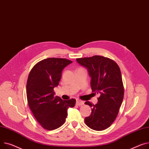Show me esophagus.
Listing matches in <instances>:
<instances>
[{"label": "esophagus", "instance_id": "obj_1", "mask_svg": "<svg viewBox=\"0 0 149 149\" xmlns=\"http://www.w3.org/2000/svg\"><path fill=\"white\" fill-rule=\"evenodd\" d=\"M84 102L81 101V100H77L76 102V105H78V106H81L83 105H84Z\"/></svg>", "mask_w": 149, "mask_h": 149}]
</instances>
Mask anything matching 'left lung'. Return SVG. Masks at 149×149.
Segmentation results:
<instances>
[{
  "label": "left lung",
  "mask_w": 149,
  "mask_h": 149,
  "mask_svg": "<svg viewBox=\"0 0 149 149\" xmlns=\"http://www.w3.org/2000/svg\"><path fill=\"white\" fill-rule=\"evenodd\" d=\"M76 61L87 69L91 78L92 92L100 95L96 104L85 102L92 107L91 114L85 118V123L93 130H104L115 120L123 100L120 69L111 59L101 56L79 58Z\"/></svg>",
  "instance_id": "left-lung-1"
}]
</instances>
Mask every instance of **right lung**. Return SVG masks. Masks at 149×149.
<instances>
[{
	"label": "right lung",
	"mask_w": 149,
	"mask_h": 149,
	"mask_svg": "<svg viewBox=\"0 0 149 149\" xmlns=\"http://www.w3.org/2000/svg\"><path fill=\"white\" fill-rule=\"evenodd\" d=\"M72 61L62 58H48L37 63L29 73L26 94L29 106L42 127L52 131L65 122L68 109L76 100H62L55 96L53 89L60 81L63 69Z\"/></svg>",
	"instance_id": "obj_1"
}]
</instances>
